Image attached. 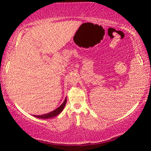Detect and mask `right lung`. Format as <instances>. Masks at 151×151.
Here are the masks:
<instances>
[{
	"label": "right lung",
	"mask_w": 151,
	"mask_h": 151,
	"mask_svg": "<svg viewBox=\"0 0 151 151\" xmlns=\"http://www.w3.org/2000/svg\"><path fill=\"white\" fill-rule=\"evenodd\" d=\"M66 103H67V98H65L64 102L58 108L55 109V110L51 111V112L47 113V114L45 115H34V117H38V118H42V119H49V118H51V117H53L55 116H56L58 114H60L62 112V111L63 110L64 108H65Z\"/></svg>",
	"instance_id": "1"
}]
</instances>
